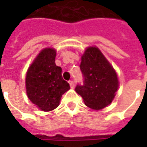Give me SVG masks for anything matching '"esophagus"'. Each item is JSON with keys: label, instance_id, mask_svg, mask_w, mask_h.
Wrapping results in <instances>:
<instances>
[{"label": "esophagus", "instance_id": "34e87169", "mask_svg": "<svg viewBox=\"0 0 147 147\" xmlns=\"http://www.w3.org/2000/svg\"><path fill=\"white\" fill-rule=\"evenodd\" d=\"M68 83H69V84H70L71 88H74V87H75V83H74L73 81L70 80V81H68Z\"/></svg>", "mask_w": 147, "mask_h": 147}]
</instances>
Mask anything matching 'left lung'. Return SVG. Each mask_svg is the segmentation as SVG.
Returning a JSON list of instances; mask_svg holds the SVG:
<instances>
[{
    "label": "left lung",
    "mask_w": 147,
    "mask_h": 147,
    "mask_svg": "<svg viewBox=\"0 0 147 147\" xmlns=\"http://www.w3.org/2000/svg\"><path fill=\"white\" fill-rule=\"evenodd\" d=\"M80 69L84 84L76 91L85 105L94 110H101L110 105L119 88L116 70L97 46H88L81 56Z\"/></svg>",
    "instance_id": "1"
}]
</instances>
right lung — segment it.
Instances as JSON below:
<instances>
[{
    "label": "right lung",
    "mask_w": 147,
    "mask_h": 147,
    "mask_svg": "<svg viewBox=\"0 0 147 147\" xmlns=\"http://www.w3.org/2000/svg\"><path fill=\"white\" fill-rule=\"evenodd\" d=\"M56 55L54 48H44L26 73L27 97L37 108L44 112L57 108L62 95L70 89L68 83L62 78L61 67L55 64Z\"/></svg>",
    "instance_id": "right-lung-1"
}]
</instances>
